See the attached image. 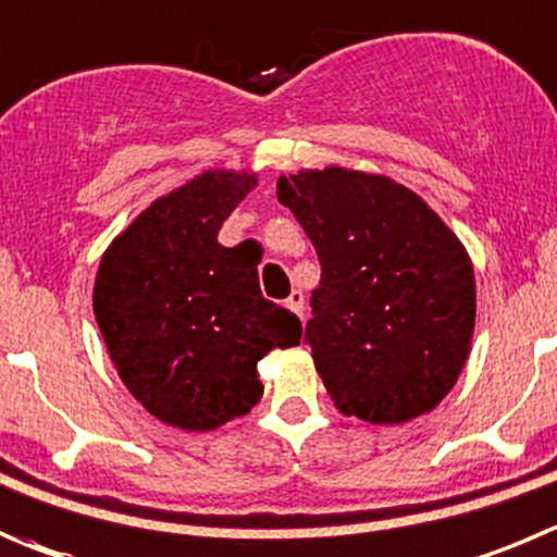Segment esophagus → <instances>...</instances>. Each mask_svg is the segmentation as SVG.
I'll use <instances>...</instances> for the list:
<instances>
[{
    "instance_id": "obj_1",
    "label": "esophagus",
    "mask_w": 557,
    "mask_h": 557,
    "mask_svg": "<svg viewBox=\"0 0 557 557\" xmlns=\"http://www.w3.org/2000/svg\"><path fill=\"white\" fill-rule=\"evenodd\" d=\"M287 309H293L295 314H298L300 320H304L306 298H304V293H300V289H293V293H289V298H287Z\"/></svg>"
}]
</instances>
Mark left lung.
Listing matches in <instances>:
<instances>
[{"mask_svg":"<svg viewBox=\"0 0 557 557\" xmlns=\"http://www.w3.org/2000/svg\"><path fill=\"white\" fill-rule=\"evenodd\" d=\"M322 275L306 342L344 416L405 423L441 405L470 355L468 251L421 196L383 174L327 166L278 180Z\"/></svg>","mask_w":557,"mask_h":557,"instance_id":"8db88e82","label":"left lung"}]
</instances>
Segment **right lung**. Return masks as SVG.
I'll use <instances>...</instances> for the list:
<instances>
[{
	"mask_svg": "<svg viewBox=\"0 0 557 557\" xmlns=\"http://www.w3.org/2000/svg\"><path fill=\"white\" fill-rule=\"evenodd\" d=\"M257 185L205 172L161 196L106 248L92 309L125 388L147 412L208 432L262 396L257 363L300 344V320L262 298L257 264L219 230Z\"/></svg>",
	"mask_w": 557,
	"mask_h": 557,
	"instance_id": "1",
	"label": "right lung"
}]
</instances>
